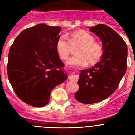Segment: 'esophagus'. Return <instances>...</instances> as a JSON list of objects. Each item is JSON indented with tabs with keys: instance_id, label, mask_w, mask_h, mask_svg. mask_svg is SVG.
I'll use <instances>...</instances> for the list:
<instances>
[{
	"instance_id": "obj_1",
	"label": "esophagus",
	"mask_w": 135,
	"mask_h": 135,
	"mask_svg": "<svg viewBox=\"0 0 135 135\" xmlns=\"http://www.w3.org/2000/svg\"><path fill=\"white\" fill-rule=\"evenodd\" d=\"M68 78H69V80H70L76 82V81L78 80V76H77V75L71 74V75H70V76H68Z\"/></svg>"
}]
</instances>
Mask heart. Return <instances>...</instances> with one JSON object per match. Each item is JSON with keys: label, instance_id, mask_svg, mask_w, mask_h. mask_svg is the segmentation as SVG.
Returning a JSON list of instances; mask_svg holds the SVG:
<instances>
[{"label": "heart", "instance_id": "b5f03b06", "mask_svg": "<svg viewBox=\"0 0 135 135\" xmlns=\"http://www.w3.org/2000/svg\"><path fill=\"white\" fill-rule=\"evenodd\" d=\"M76 50L78 55L71 57L68 63L70 65L84 66L89 63L95 65L103 56V49L101 43L95 40V38L85 30L74 32L69 37V40L64 35L59 37L56 43V49L61 59L65 60L71 53L72 46H78Z\"/></svg>", "mask_w": 135, "mask_h": 135}]
</instances>
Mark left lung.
<instances>
[{"mask_svg":"<svg viewBox=\"0 0 135 135\" xmlns=\"http://www.w3.org/2000/svg\"><path fill=\"white\" fill-rule=\"evenodd\" d=\"M103 43V53L93 68L82 70L74 97L82 103H97L109 97L118 86L127 68V46L123 38L110 27L98 24L90 27Z\"/></svg>","mask_w":135,"mask_h":135,"instance_id":"8db88e82","label":"left lung"}]
</instances>
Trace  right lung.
<instances>
[{"mask_svg":"<svg viewBox=\"0 0 135 135\" xmlns=\"http://www.w3.org/2000/svg\"><path fill=\"white\" fill-rule=\"evenodd\" d=\"M61 30L38 24L22 31L11 46L9 80L17 96L30 105H46L52 90L68 78L56 49Z\"/></svg>","mask_w":135,"mask_h":135,"instance_id":"right-lung-1","label":"right lung"}]
</instances>
